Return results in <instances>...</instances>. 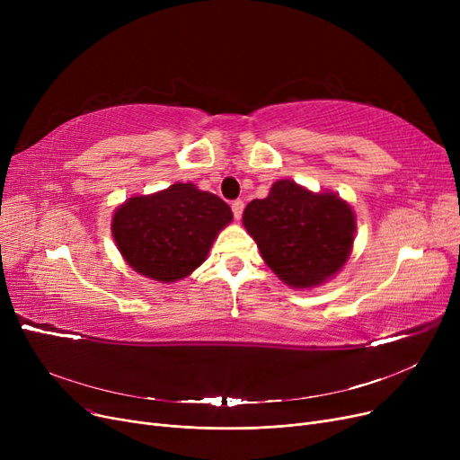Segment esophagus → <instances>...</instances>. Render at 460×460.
I'll return each instance as SVG.
<instances>
[{"label": "esophagus", "mask_w": 460, "mask_h": 460, "mask_svg": "<svg viewBox=\"0 0 460 460\" xmlns=\"http://www.w3.org/2000/svg\"><path fill=\"white\" fill-rule=\"evenodd\" d=\"M231 208H233V214H234V217L238 220L240 216H243V210H244V201L243 199H234L233 203H231Z\"/></svg>", "instance_id": "obj_1"}]
</instances>
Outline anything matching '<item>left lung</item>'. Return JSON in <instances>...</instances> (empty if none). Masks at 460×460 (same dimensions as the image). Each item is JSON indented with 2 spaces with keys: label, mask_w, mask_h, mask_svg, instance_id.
I'll use <instances>...</instances> for the list:
<instances>
[{
  "label": "left lung",
  "mask_w": 460,
  "mask_h": 460,
  "mask_svg": "<svg viewBox=\"0 0 460 460\" xmlns=\"http://www.w3.org/2000/svg\"><path fill=\"white\" fill-rule=\"evenodd\" d=\"M244 227L278 278L298 288L340 272L356 229L345 201L333 193H313L293 181H278L269 198L248 203Z\"/></svg>",
  "instance_id": "8db88e82"
}]
</instances>
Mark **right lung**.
<instances>
[{
  "label": "right lung",
  "mask_w": 460,
  "mask_h": 460,
  "mask_svg": "<svg viewBox=\"0 0 460 460\" xmlns=\"http://www.w3.org/2000/svg\"><path fill=\"white\" fill-rule=\"evenodd\" d=\"M231 220L226 201L177 182L155 196L128 199L117 208L111 229L136 272L167 283L196 270Z\"/></svg>",
  "instance_id": "add662e5"
}]
</instances>
